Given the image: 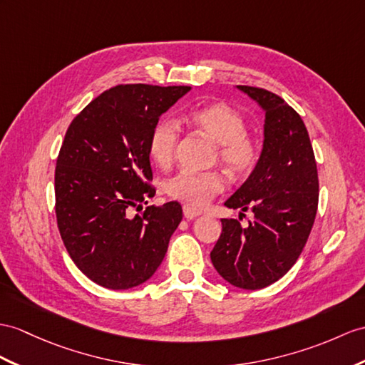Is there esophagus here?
<instances>
[{"label":"esophagus","mask_w":365,"mask_h":365,"mask_svg":"<svg viewBox=\"0 0 365 365\" xmlns=\"http://www.w3.org/2000/svg\"><path fill=\"white\" fill-rule=\"evenodd\" d=\"M182 212H184V217L187 218V220H193V218H197V217L200 215V213H201V210H200V209H197V207L190 206V204H184Z\"/></svg>","instance_id":"34e87169"}]
</instances>
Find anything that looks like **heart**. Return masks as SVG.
<instances>
[{"mask_svg":"<svg viewBox=\"0 0 365 365\" xmlns=\"http://www.w3.org/2000/svg\"><path fill=\"white\" fill-rule=\"evenodd\" d=\"M184 122L217 142L215 158L232 176L250 175L259 164L260 142L246 131L245 118L232 106L204 105L185 114ZM178 142L180 128L176 123L172 119L158 120L148 136V155L159 167H168L173 161ZM163 187L170 198L185 201L193 207H204L225 190L226 181L218 172L181 170L167 178Z\"/></svg>","mask_w":365,"mask_h":365,"instance_id":"1","label":"heart"}]
</instances>
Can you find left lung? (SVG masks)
<instances>
[{
  "mask_svg": "<svg viewBox=\"0 0 365 365\" xmlns=\"http://www.w3.org/2000/svg\"><path fill=\"white\" fill-rule=\"evenodd\" d=\"M238 88L264 110V140L259 164L225 206L242 209L240 220L251 210L252 218L246 227L221 220L210 260L230 285L262 289L283 277L304 251L317 212V167L299 113L263 88Z\"/></svg>",
  "mask_w": 365,
  "mask_h": 365,
  "instance_id": "8db88e82",
  "label": "left lung"
}]
</instances>
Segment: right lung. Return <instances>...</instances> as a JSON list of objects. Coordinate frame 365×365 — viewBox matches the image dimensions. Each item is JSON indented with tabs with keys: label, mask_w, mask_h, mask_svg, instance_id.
Returning a JSON list of instances; mask_svg holds the SVG:
<instances>
[{
	"label": "right lung",
	"mask_w": 365,
	"mask_h": 365,
	"mask_svg": "<svg viewBox=\"0 0 365 365\" xmlns=\"http://www.w3.org/2000/svg\"><path fill=\"white\" fill-rule=\"evenodd\" d=\"M190 86L118 85L71 122L56 167V215L77 268L97 285L128 289L164 260L182 218L178 201L133 208L153 198L148 136L159 115Z\"/></svg>",
	"instance_id": "1"
}]
</instances>
